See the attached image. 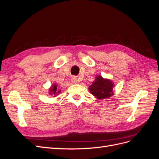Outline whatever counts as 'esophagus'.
I'll list each match as a JSON object with an SVG mask.
<instances>
[{
  "instance_id": "esophagus-1",
  "label": "esophagus",
  "mask_w": 159,
  "mask_h": 159,
  "mask_svg": "<svg viewBox=\"0 0 159 159\" xmlns=\"http://www.w3.org/2000/svg\"><path fill=\"white\" fill-rule=\"evenodd\" d=\"M71 81L74 84H76L77 82H78V78H77L76 76H73L71 78Z\"/></svg>"
}]
</instances>
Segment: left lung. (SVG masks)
I'll use <instances>...</instances> for the list:
<instances>
[{
  "label": "left lung",
  "mask_w": 159,
  "mask_h": 159,
  "mask_svg": "<svg viewBox=\"0 0 159 159\" xmlns=\"http://www.w3.org/2000/svg\"><path fill=\"white\" fill-rule=\"evenodd\" d=\"M114 84L108 79H104L101 75L96 77L92 84L89 85V90L91 93L99 99H105L113 94Z\"/></svg>",
  "instance_id": "8db88e82"
}]
</instances>
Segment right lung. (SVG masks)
Listing matches in <instances>:
<instances>
[{"label": "right lung", "instance_id": "right-lung-1", "mask_svg": "<svg viewBox=\"0 0 159 159\" xmlns=\"http://www.w3.org/2000/svg\"><path fill=\"white\" fill-rule=\"evenodd\" d=\"M49 91H50L49 94H51V95H54V96H56L57 93H59L60 92V90L57 91V85L55 84L52 86L50 89H49Z\"/></svg>", "mask_w": 159, "mask_h": 159}]
</instances>
